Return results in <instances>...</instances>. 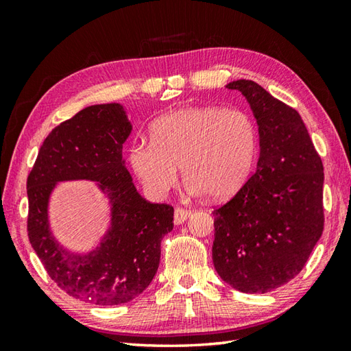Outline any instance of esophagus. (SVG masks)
Returning a JSON list of instances; mask_svg holds the SVG:
<instances>
[{
	"label": "esophagus",
	"instance_id": "esophagus-1",
	"mask_svg": "<svg viewBox=\"0 0 351 351\" xmlns=\"http://www.w3.org/2000/svg\"><path fill=\"white\" fill-rule=\"evenodd\" d=\"M189 217H190V211L184 210V208H176L175 210V215H173L175 225H181V223H184Z\"/></svg>",
	"mask_w": 351,
	"mask_h": 351
}]
</instances>
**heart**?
Returning a JSON list of instances; mask_svg holds the SVG:
<instances>
[{
	"label": "heart",
	"instance_id": "heart-1",
	"mask_svg": "<svg viewBox=\"0 0 351 351\" xmlns=\"http://www.w3.org/2000/svg\"><path fill=\"white\" fill-rule=\"evenodd\" d=\"M258 128L241 110L181 108L151 126V141H136L130 164L145 189L162 196L180 167L191 195L229 199L249 181L258 155Z\"/></svg>",
	"mask_w": 351,
	"mask_h": 351
}]
</instances>
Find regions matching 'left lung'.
<instances>
[{"mask_svg":"<svg viewBox=\"0 0 351 351\" xmlns=\"http://www.w3.org/2000/svg\"><path fill=\"white\" fill-rule=\"evenodd\" d=\"M241 92L256 119V170L214 210L213 263L228 285L264 294L302 271L323 234V162L300 114L252 80Z\"/></svg>","mask_w":351,"mask_h":351,"instance_id":"8db88e82","label":"left lung"}]
</instances>
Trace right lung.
I'll return each instance as SVG.
<instances>
[{"mask_svg":"<svg viewBox=\"0 0 351 351\" xmlns=\"http://www.w3.org/2000/svg\"><path fill=\"white\" fill-rule=\"evenodd\" d=\"M132 126L121 104L90 106L49 132L27 178V230L49 278L86 303L114 306L138 297L158 270L161 240L173 229V206L138 195L123 160ZM99 182L112 206L99 246L80 256L51 235L47 204L57 182Z\"/></svg>","mask_w":351,"mask_h":351,"instance_id":"1","label":"right lung"}]
</instances>
